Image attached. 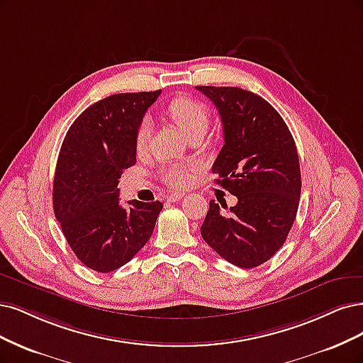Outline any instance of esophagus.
Returning a JSON list of instances; mask_svg holds the SVG:
<instances>
[{
	"label": "esophagus",
	"mask_w": 363,
	"mask_h": 363,
	"mask_svg": "<svg viewBox=\"0 0 363 363\" xmlns=\"http://www.w3.org/2000/svg\"><path fill=\"white\" fill-rule=\"evenodd\" d=\"M184 196V194H180V192H177V194H171V195H168V201L169 203H176V201H180V199Z\"/></svg>",
	"instance_id": "obj_1"
}]
</instances>
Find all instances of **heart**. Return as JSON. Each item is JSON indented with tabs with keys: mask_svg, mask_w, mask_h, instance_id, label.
<instances>
[{
	"mask_svg": "<svg viewBox=\"0 0 363 363\" xmlns=\"http://www.w3.org/2000/svg\"><path fill=\"white\" fill-rule=\"evenodd\" d=\"M167 112L169 118L177 124L179 129L187 136V138L196 132L206 133L208 128V121H210L208 109L203 102L196 101V99L186 97V96L172 99L167 108ZM150 133H152L150 121L143 120L135 133V150L138 153H144L147 150ZM194 172L195 169L192 167L169 165L160 171V177L168 186L182 189V187H186L192 182Z\"/></svg>",
	"mask_w": 363,
	"mask_h": 363,
	"instance_id": "obj_1",
	"label": "heart"
}]
</instances>
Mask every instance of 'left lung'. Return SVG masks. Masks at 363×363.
<instances>
[{"label":"left lung","mask_w":363,"mask_h":363,"mask_svg":"<svg viewBox=\"0 0 363 363\" xmlns=\"http://www.w3.org/2000/svg\"><path fill=\"white\" fill-rule=\"evenodd\" d=\"M196 90L213 102L223 128L215 182L237 196L230 213L211 199L201 235L223 259L252 269L279 251L293 227L302 189L297 148L278 111L258 94L239 86Z\"/></svg>","instance_id":"1"}]
</instances>
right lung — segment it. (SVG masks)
<instances>
[{"label":"right lung","mask_w":363,"mask_h":363,"mask_svg":"<svg viewBox=\"0 0 363 363\" xmlns=\"http://www.w3.org/2000/svg\"><path fill=\"white\" fill-rule=\"evenodd\" d=\"M160 90L102 99L73 121L54 177V211L73 254L101 273L126 264L153 234L160 201L120 204L118 182L136 164L135 133Z\"/></svg>","instance_id":"obj_1"}]
</instances>
